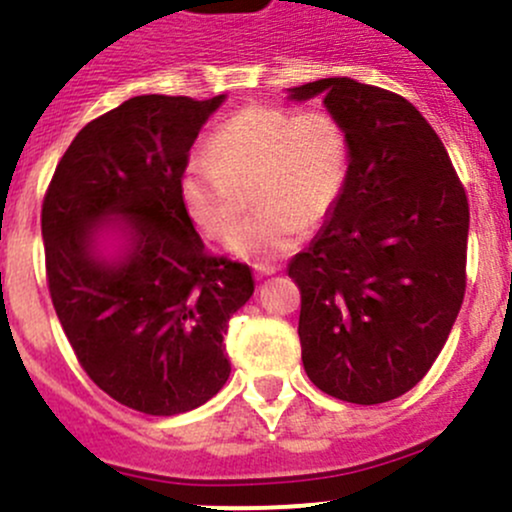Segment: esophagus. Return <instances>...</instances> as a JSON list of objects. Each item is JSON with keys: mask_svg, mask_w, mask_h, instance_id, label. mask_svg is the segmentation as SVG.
<instances>
[{"mask_svg": "<svg viewBox=\"0 0 512 512\" xmlns=\"http://www.w3.org/2000/svg\"><path fill=\"white\" fill-rule=\"evenodd\" d=\"M275 272H280V267H275V265H255V275L260 277H270V275H275Z\"/></svg>", "mask_w": 512, "mask_h": 512, "instance_id": "34e87169", "label": "esophagus"}]
</instances>
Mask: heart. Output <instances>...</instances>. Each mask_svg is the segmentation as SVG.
Instances as JSON below:
<instances>
[{
    "label": "heart",
    "instance_id": "1",
    "mask_svg": "<svg viewBox=\"0 0 512 512\" xmlns=\"http://www.w3.org/2000/svg\"><path fill=\"white\" fill-rule=\"evenodd\" d=\"M352 143L324 111L252 103L220 123L208 153L185 160L178 195L190 223L210 240L234 232L250 187L261 215L227 242L237 257L272 260L292 252L304 230L324 225L344 198Z\"/></svg>",
    "mask_w": 512,
    "mask_h": 512
}]
</instances>
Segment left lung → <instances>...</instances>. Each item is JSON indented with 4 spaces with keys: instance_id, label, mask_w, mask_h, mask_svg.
<instances>
[{
    "instance_id": "1",
    "label": "left lung",
    "mask_w": 512,
    "mask_h": 512,
    "mask_svg": "<svg viewBox=\"0 0 512 512\" xmlns=\"http://www.w3.org/2000/svg\"><path fill=\"white\" fill-rule=\"evenodd\" d=\"M322 103L352 143L344 198L287 272L317 389L384 404L441 354L466 292L468 198L426 118L404 96L347 76L287 89Z\"/></svg>"
}]
</instances>
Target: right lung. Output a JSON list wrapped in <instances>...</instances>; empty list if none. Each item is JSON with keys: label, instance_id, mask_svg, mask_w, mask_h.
Listing matches in <instances>:
<instances>
[{"label": "right lung", "instance_id": "right-lung-1", "mask_svg": "<svg viewBox=\"0 0 512 512\" xmlns=\"http://www.w3.org/2000/svg\"><path fill=\"white\" fill-rule=\"evenodd\" d=\"M223 101L128 98L76 133L41 208L51 302L76 359L141 414H185L223 389L227 322L255 292L250 267L205 252L178 195Z\"/></svg>", "mask_w": 512, "mask_h": 512}]
</instances>
